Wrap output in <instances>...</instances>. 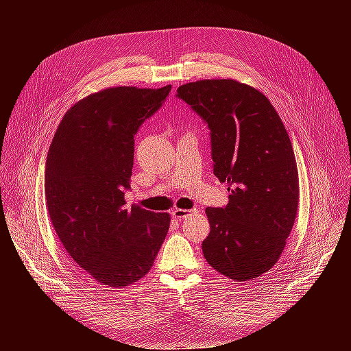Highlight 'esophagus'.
<instances>
[{
  "label": "esophagus",
  "instance_id": "1",
  "mask_svg": "<svg viewBox=\"0 0 351 351\" xmlns=\"http://www.w3.org/2000/svg\"><path fill=\"white\" fill-rule=\"evenodd\" d=\"M195 210H188V209H175L173 212H172V216L175 217V219H178V220H182L183 217H186V216H189V215H192Z\"/></svg>",
  "mask_w": 351,
  "mask_h": 351
}]
</instances>
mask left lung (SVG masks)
<instances>
[{"mask_svg": "<svg viewBox=\"0 0 351 351\" xmlns=\"http://www.w3.org/2000/svg\"><path fill=\"white\" fill-rule=\"evenodd\" d=\"M176 92L208 123L213 173L230 192L225 208H206L205 259L229 279L254 280L279 261L298 215L286 128L261 90L234 80L189 82Z\"/></svg>", "mask_w": 351, "mask_h": 351, "instance_id": "obj_1", "label": "left lung"}]
</instances>
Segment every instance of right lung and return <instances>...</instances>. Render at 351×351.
<instances>
[{"mask_svg":"<svg viewBox=\"0 0 351 351\" xmlns=\"http://www.w3.org/2000/svg\"><path fill=\"white\" fill-rule=\"evenodd\" d=\"M108 88L71 106L49 145L47 208L61 243L92 279L125 287L151 270L169 230V213L126 208L135 134L169 95Z\"/></svg>","mask_w":351,"mask_h":351,"instance_id":"obj_1","label":"right lung"}]
</instances>
